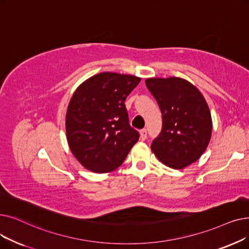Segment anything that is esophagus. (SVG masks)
<instances>
[{
	"mask_svg": "<svg viewBox=\"0 0 249 249\" xmlns=\"http://www.w3.org/2000/svg\"><path fill=\"white\" fill-rule=\"evenodd\" d=\"M139 134H140V139H142V140H145V139H146V135H147L146 129H142V130H140V131H139Z\"/></svg>",
	"mask_w": 249,
	"mask_h": 249,
	"instance_id": "1",
	"label": "esophagus"
}]
</instances>
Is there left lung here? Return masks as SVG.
<instances>
[{"instance_id": "obj_1", "label": "left lung", "mask_w": 249, "mask_h": 249, "mask_svg": "<svg viewBox=\"0 0 249 249\" xmlns=\"http://www.w3.org/2000/svg\"><path fill=\"white\" fill-rule=\"evenodd\" d=\"M145 84L163 115V129L150 145L167 167L180 170L196 161L212 137L209 105L196 86L180 77L147 78Z\"/></svg>"}]
</instances>
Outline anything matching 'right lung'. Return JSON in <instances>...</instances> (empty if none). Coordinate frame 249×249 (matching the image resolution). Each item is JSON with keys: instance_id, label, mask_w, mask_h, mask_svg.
Here are the masks:
<instances>
[{"instance_id": "right-lung-1", "label": "right lung", "mask_w": 249, "mask_h": 249, "mask_svg": "<svg viewBox=\"0 0 249 249\" xmlns=\"http://www.w3.org/2000/svg\"><path fill=\"white\" fill-rule=\"evenodd\" d=\"M134 75L102 72L74 91L66 113V137L79 163L94 173L121 166L139 133L129 125L124 102L140 82Z\"/></svg>"}]
</instances>
